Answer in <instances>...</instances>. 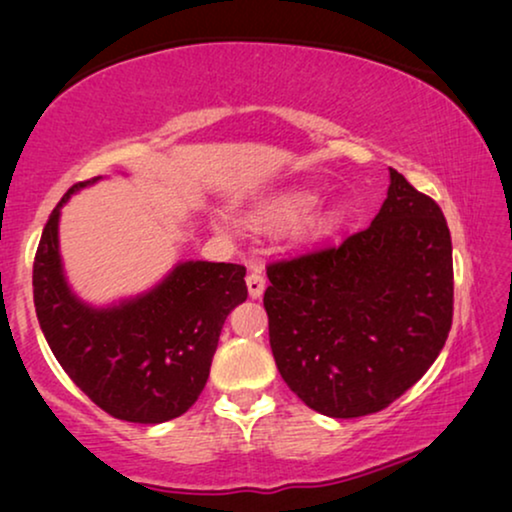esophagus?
Listing matches in <instances>:
<instances>
[{"mask_svg": "<svg viewBox=\"0 0 512 512\" xmlns=\"http://www.w3.org/2000/svg\"><path fill=\"white\" fill-rule=\"evenodd\" d=\"M247 289L251 298H261L265 291V277L261 268H251V272L247 275Z\"/></svg>", "mask_w": 512, "mask_h": 512, "instance_id": "34e87169", "label": "esophagus"}]
</instances>
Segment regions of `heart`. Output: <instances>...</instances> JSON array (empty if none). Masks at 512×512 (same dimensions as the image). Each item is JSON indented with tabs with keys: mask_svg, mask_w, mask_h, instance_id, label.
Returning a JSON list of instances; mask_svg holds the SVG:
<instances>
[{
	"mask_svg": "<svg viewBox=\"0 0 512 512\" xmlns=\"http://www.w3.org/2000/svg\"><path fill=\"white\" fill-rule=\"evenodd\" d=\"M319 198L321 193L317 188H291V191L282 193L279 198L270 202L268 216L277 221H296L303 214L310 212V209L319 202ZM345 212L347 209L342 202H328L326 207H321L319 212H314L310 219L305 221V233L314 237L333 233V230L342 223V219H345Z\"/></svg>",
	"mask_w": 512,
	"mask_h": 512,
	"instance_id": "heart-1",
	"label": "heart"
}]
</instances>
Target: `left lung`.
Masks as SVG:
<instances>
[{
  "label": "left lung",
  "instance_id": "obj_1",
  "mask_svg": "<svg viewBox=\"0 0 512 512\" xmlns=\"http://www.w3.org/2000/svg\"><path fill=\"white\" fill-rule=\"evenodd\" d=\"M387 200L338 247L268 265L279 375L307 408L380 412L438 359L452 326V240L440 207L389 170Z\"/></svg>",
  "mask_w": 512,
  "mask_h": 512
}]
</instances>
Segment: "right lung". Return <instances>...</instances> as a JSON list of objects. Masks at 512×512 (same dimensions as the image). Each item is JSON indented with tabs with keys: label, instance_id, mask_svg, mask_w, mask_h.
I'll list each match as a JSON object with an SVG mask.
<instances>
[{
	"label": "right lung",
	"instance_id": "right-lung-1",
	"mask_svg": "<svg viewBox=\"0 0 512 512\" xmlns=\"http://www.w3.org/2000/svg\"><path fill=\"white\" fill-rule=\"evenodd\" d=\"M48 216L34 256L37 319L72 382L111 417L163 424L191 408L205 389L223 321L247 300L244 265L186 261L142 296L93 307L69 289L60 258V209Z\"/></svg>",
	"mask_w": 512,
	"mask_h": 512
}]
</instances>
